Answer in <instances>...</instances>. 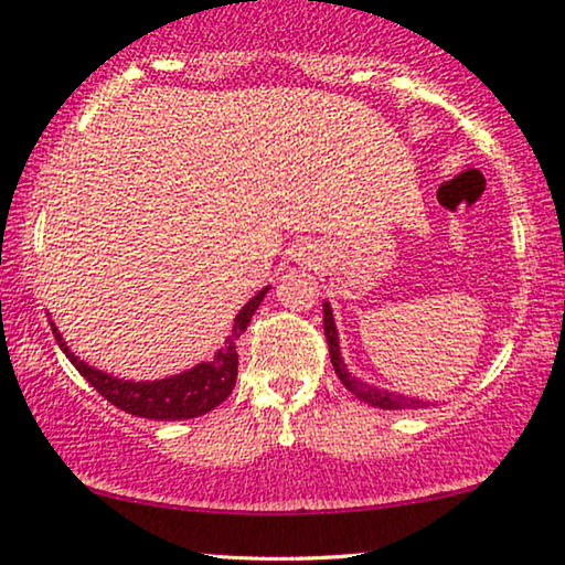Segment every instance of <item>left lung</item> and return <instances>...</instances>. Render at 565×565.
Returning <instances> with one entry per match:
<instances>
[{"label":"left lung","instance_id":"obj_1","mask_svg":"<svg viewBox=\"0 0 565 565\" xmlns=\"http://www.w3.org/2000/svg\"><path fill=\"white\" fill-rule=\"evenodd\" d=\"M322 328H324V338H328V348H330V361L335 365V373L338 379L343 381L348 392H353L359 399L369 402L371 407H379V409H417V407H425L427 402H419V399H412V396H402V394H388V392H379V388H373L369 384H363L351 373L345 371V363L340 359V345H338V332H335V322H332V309L328 301L322 305Z\"/></svg>","mask_w":565,"mask_h":565}]
</instances>
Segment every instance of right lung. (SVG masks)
Listing matches in <instances>:
<instances>
[{
	"label": "right lung",
	"mask_w": 565,
	"mask_h": 565,
	"mask_svg": "<svg viewBox=\"0 0 565 565\" xmlns=\"http://www.w3.org/2000/svg\"><path fill=\"white\" fill-rule=\"evenodd\" d=\"M264 291H258L248 305L241 309V315L235 317L233 332H230L225 345L220 348L217 355L210 363L194 365L192 371L179 373V376L161 379V381H122L115 376H107L84 361H78L74 353L68 351L58 330L53 328L55 343L61 345V351L68 355V361L76 365V371L105 396L107 402H113L117 409L127 412L135 417H148V419H189L200 417L206 412L217 407L230 396L235 386L237 376V351L235 340L243 335L248 328L250 317L256 315L260 301H264Z\"/></svg>",
	"instance_id": "obj_1"
}]
</instances>
